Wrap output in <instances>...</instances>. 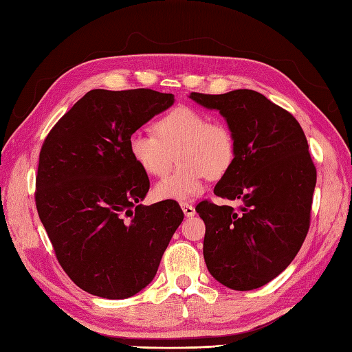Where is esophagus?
I'll list each match as a JSON object with an SVG mask.
<instances>
[{
    "label": "esophagus",
    "instance_id": "34e87169",
    "mask_svg": "<svg viewBox=\"0 0 352 352\" xmlns=\"http://www.w3.org/2000/svg\"><path fill=\"white\" fill-rule=\"evenodd\" d=\"M182 206V210H183V213H184V216H188V218H192V216H195V207H193L192 204H189V203H182L180 204Z\"/></svg>",
    "mask_w": 352,
    "mask_h": 352
}]
</instances>
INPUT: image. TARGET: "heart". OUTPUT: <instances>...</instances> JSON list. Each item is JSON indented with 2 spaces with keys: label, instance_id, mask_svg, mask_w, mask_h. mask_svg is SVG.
Segmentation results:
<instances>
[{
  "label": "heart",
  "instance_id": "b5f03b06",
  "mask_svg": "<svg viewBox=\"0 0 352 352\" xmlns=\"http://www.w3.org/2000/svg\"><path fill=\"white\" fill-rule=\"evenodd\" d=\"M154 136L134 131L126 148L131 160L151 177L168 174L174 154L180 166L155 186L162 199L188 201L204 192L206 180L227 174L236 159V138L227 124L189 106L168 110L153 124Z\"/></svg>",
  "mask_w": 352,
  "mask_h": 352
}]
</instances>
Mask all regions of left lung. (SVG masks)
<instances>
[{
    "mask_svg": "<svg viewBox=\"0 0 352 352\" xmlns=\"http://www.w3.org/2000/svg\"><path fill=\"white\" fill-rule=\"evenodd\" d=\"M190 98L216 109L236 138V159L214 186V195L242 203L201 201L208 272L233 290L265 286L300 251L310 227L316 168L300 122L287 110L250 89Z\"/></svg>",
    "mask_w": 352,
    "mask_h": 352,
    "instance_id": "left-lung-1",
    "label": "left lung"
}]
</instances>
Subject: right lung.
Returning a JSON list of instances; mask_svg holds the SVG:
<instances>
[{
	"instance_id": "right-lung-1",
	"label": "right lung",
	"mask_w": 352,
	"mask_h": 352,
	"mask_svg": "<svg viewBox=\"0 0 352 352\" xmlns=\"http://www.w3.org/2000/svg\"><path fill=\"white\" fill-rule=\"evenodd\" d=\"M172 104L174 95L151 89H94L43 140L37 213L63 271L91 295L124 300L146 287L184 218L172 199L139 204L149 178L126 148Z\"/></svg>"
}]
</instances>
